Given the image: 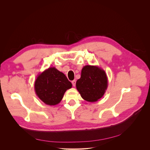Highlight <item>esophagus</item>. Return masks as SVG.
Segmentation results:
<instances>
[{
  "label": "esophagus",
  "mask_w": 150,
  "mask_h": 150,
  "mask_svg": "<svg viewBox=\"0 0 150 150\" xmlns=\"http://www.w3.org/2000/svg\"><path fill=\"white\" fill-rule=\"evenodd\" d=\"M72 85L74 87H75V85H76V81L75 80H73L72 81Z\"/></svg>",
  "instance_id": "esophagus-1"
}]
</instances>
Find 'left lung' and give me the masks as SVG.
<instances>
[{"label":"left lung","instance_id":"1","mask_svg":"<svg viewBox=\"0 0 150 150\" xmlns=\"http://www.w3.org/2000/svg\"><path fill=\"white\" fill-rule=\"evenodd\" d=\"M76 89L81 97L89 102H96L104 94L108 87V76L98 66L85 65L81 78L76 82Z\"/></svg>","mask_w":150,"mask_h":150}]
</instances>
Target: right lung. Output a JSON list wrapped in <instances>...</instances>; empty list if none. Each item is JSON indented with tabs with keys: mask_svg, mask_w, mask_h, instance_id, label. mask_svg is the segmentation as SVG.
<instances>
[{
	"mask_svg": "<svg viewBox=\"0 0 150 150\" xmlns=\"http://www.w3.org/2000/svg\"><path fill=\"white\" fill-rule=\"evenodd\" d=\"M72 85L65 75L54 67L49 68L40 74L34 83V90L38 97L47 105L59 104L64 94Z\"/></svg>",
	"mask_w": 150,
	"mask_h": 150,
	"instance_id": "1",
	"label": "right lung"
}]
</instances>
